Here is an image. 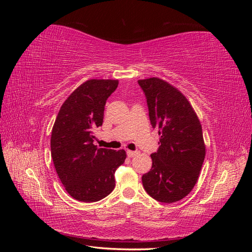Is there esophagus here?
Returning <instances> with one entry per match:
<instances>
[{"label":"esophagus","mask_w":252,"mask_h":252,"mask_svg":"<svg viewBox=\"0 0 252 252\" xmlns=\"http://www.w3.org/2000/svg\"><path fill=\"white\" fill-rule=\"evenodd\" d=\"M139 154V151H132V150H127V156L129 158H133L134 156H136Z\"/></svg>","instance_id":"1"}]
</instances>
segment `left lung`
<instances>
[{"label": "left lung", "mask_w": 252, "mask_h": 252, "mask_svg": "<svg viewBox=\"0 0 252 252\" xmlns=\"http://www.w3.org/2000/svg\"><path fill=\"white\" fill-rule=\"evenodd\" d=\"M146 96L151 126L158 129L159 147L143 174L146 192L161 203L185 197L199 178L205 158L202 126L191 105L178 89L158 78L138 81Z\"/></svg>", "instance_id": "8db88e82"}]
</instances>
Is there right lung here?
<instances>
[{"label":"right lung","instance_id":"obj_1","mask_svg":"<svg viewBox=\"0 0 252 252\" xmlns=\"http://www.w3.org/2000/svg\"><path fill=\"white\" fill-rule=\"evenodd\" d=\"M118 80H89L75 89L61 107L52 128L51 158L66 191L81 202H96L116 186L114 172L125 150L97 148L94 130L102 126L107 98Z\"/></svg>","mask_w":252,"mask_h":252}]
</instances>
